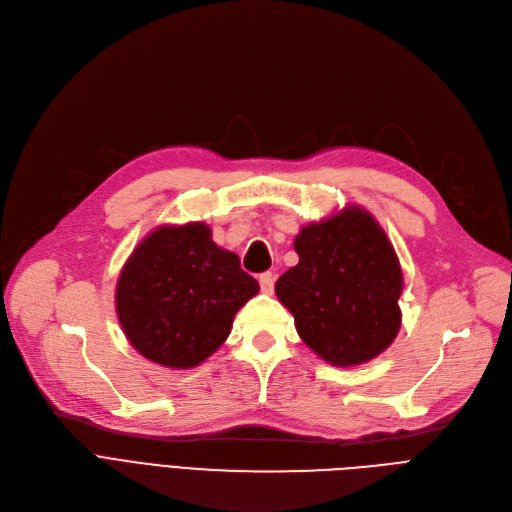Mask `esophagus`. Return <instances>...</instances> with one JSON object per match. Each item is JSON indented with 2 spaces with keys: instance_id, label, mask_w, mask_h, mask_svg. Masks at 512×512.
<instances>
[{
  "instance_id": "obj_1",
  "label": "esophagus",
  "mask_w": 512,
  "mask_h": 512,
  "mask_svg": "<svg viewBox=\"0 0 512 512\" xmlns=\"http://www.w3.org/2000/svg\"><path fill=\"white\" fill-rule=\"evenodd\" d=\"M259 286L263 294H272L274 292V276L272 274H261L259 276Z\"/></svg>"
}]
</instances>
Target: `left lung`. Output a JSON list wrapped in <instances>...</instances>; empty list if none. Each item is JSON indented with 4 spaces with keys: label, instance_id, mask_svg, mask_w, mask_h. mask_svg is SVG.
I'll return each instance as SVG.
<instances>
[{
    "label": "left lung",
    "instance_id": "1",
    "mask_svg": "<svg viewBox=\"0 0 512 512\" xmlns=\"http://www.w3.org/2000/svg\"><path fill=\"white\" fill-rule=\"evenodd\" d=\"M299 263L276 282L299 336L336 367L371 361L394 342L402 270L373 215L348 205L294 238Z\"/></svg>",
    "mask_w": 512,
    "mask_h": 512
}]
</instances>
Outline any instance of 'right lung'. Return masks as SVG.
<instances>
[{
	"label": "right lung",
	"mask_w": 512,
	"mask_h": 512,
	"mask_svg": "<svg viewBox=\"0 0 512 512\" xmlns=\"http://www.w3.org/2000/svg\"><path fill=\"white\" fill-rule=\"evenodd\" d=\"M259 292L236 253L203 222L159 226L122 267L116 313L128 342L164 367L188 369L224 344L236 311Z\"/></svg>",
	"instance_id": "add662e5"
}]
</instances>
